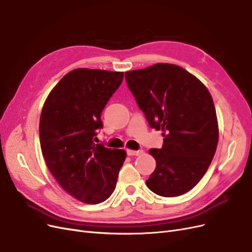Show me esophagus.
Wrapping results in <instances>:
<instances>
[{
    "label": "esophagus",
    "mask_w": 252,
    "mask_h": 252,
    "mask_svg": "<svg viewBox=\"0 0 252 252\" xmlns=\"http://www.w3.org/2000/svg\"><path fill=\"white\" fill-rule=\"evenodd\" d=\"M142 152H143V150H130V149H128L127 155L128 156H140V155H142Z\"/></svg>",
    "instance_id": "esophagus-1"
}]
</instances>
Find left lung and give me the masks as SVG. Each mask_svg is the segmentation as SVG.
Here are the masks:
<instances>
[{"instance_id": "8db88e82", "label": "left lung", "mask_w": 252, "mask_h": 252, "mask_svg": "<svg viewBox=\"0 0 252 252\" xmlns=\"http://www.w3.org/2000/svg\"><path fill=\"white\" fill-rule=\"evenodd\" d=\"M125 79L149 126L163 131L162 148L149 150L157 166L147 187L166 197L186 193L207 171L218 146L217 113L209 91L172 64L128 71Z\"/></svg>"}]
</instances>
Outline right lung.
<instances>
[{
  "mask_svg": "<svg viewBox=\"0 0 252 252\" xmlns=\"http://www.w3.org/2000/svg\"><path fill=\"white\" fill-rule=\"evenodd\" d=\"M124 72L79 68L51 90L40 119L42 154L66 192L86 204L106 201L114 191L126 154L94 142L101 114Z\"/></svg>",
  "mask_w": 252,
  "mask_h": 252,
  "instance_id": "obj_1",
  "label": "right lung"
}]
</instances>
